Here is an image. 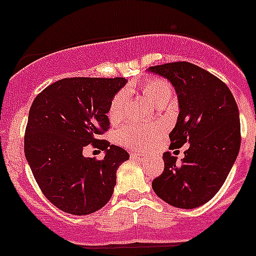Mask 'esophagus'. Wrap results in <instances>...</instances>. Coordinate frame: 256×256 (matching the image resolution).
Here are the masks:
<instances>
[{
  "label": "esophagus",
  "mask_w": 256,
  "mask_h": 256,
  "mask_svg": "<svg viewBox=\"0 0 256 256\" xmlns=\"http://www.w3.org/2000/svg\"><path fill=\"white\" fill-rule=\"evenodd\" d=\"M130 156L133 159H144V155L141 152H130Z\"/></svg>",
  "instance_id": "34e87169"
}]
</instances>
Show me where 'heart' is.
Instances as JSON below:
<instances>
[{"label":"heart","instance_id":"1","mask_svg":"<svg viewBox=\"0 0 256 256\" xmlns=\"http://www.w3.org/2000/svg\"><path fill=\"white\" fill-rule=\"evenodd\" d=\"M140 91L148 97V100L156 106L170 105L173 101V88L168 82H165L159 78H151L144 80L138 87ZM133 91L130 87L126 91H122L112 98L110 108H108V119L112 123H119L126 116V101H128V94ZM162 132L159 130H151L142 124H130L124 126L119 132V140L123 144L130 148L137 150H144L150 148L151 144H155L160 138Z\"/></svg>","mask_w":256,"mask_h":256}]
</instances>
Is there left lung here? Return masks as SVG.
<instances>
[{
    "instance_id": "8db88e82",
    "label": "left lung",
    "mask_w": 256,
    "mask_h": 256,
    "mask_svg": "<svg viewBox=\"0 0 256 256\" xmlns=\"http://www.w3.org/2000/svg\"><path fill=\"white\" fill-rule=\"evenodd\" d=\"M148 72L168 79L177 94L180 114L169 133L170 148L190 144L180 162L162 154L164 172L152 180V190L172 206L195 209L216 196L236 162L238 108L220 79L191 62L156 65Z\"/></svg>"
}]
</instances>
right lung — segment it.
<instances>
[{
    "label": "right lung",
    "instance_id": "1",
    "mask_svg": "<svg viewBox=\"0 0 256 256\" xmlns=\"http://www.w3.org/2000/svg\"><path fill=\"white\" fill-rule=\"evenodd\" d=\"M126 78H65L34 98L29 110L24 152L40 191L60 210L87 216L112 198L116 170L130 154L98 136L110 128L108 108ZM92 143L102 160L86 158Z\"/></svg>",
    "mask_w": 256,
    "mask_h": 256
}]
</instances>
